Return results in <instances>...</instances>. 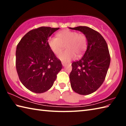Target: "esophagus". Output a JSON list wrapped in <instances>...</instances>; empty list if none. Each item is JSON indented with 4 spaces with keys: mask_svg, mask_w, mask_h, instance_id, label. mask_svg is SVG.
<instances>
[{
    "mask_svg": "<svg viewBox=\"0 0 126 126\" xmlns=\"http://www.w3.org/2000/svg\"><path fill=\"white\" fill-rule=\"evenodd\" d=\"M62 63V65H63V66H65V65H67V63H65V62H63Z\"/></svg>",
    "mask_w": 126,
    "mask_h": 126,
    "instance_id": "obj_1",
    "label": "esophagus"
}]
</instances>
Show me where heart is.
Returning a JSON list of instances; mask_svg holds the SVG:
<instances>
[{"mask_svg":"<svg viewBox=\"0 0 126 126\" xmlns=\"http://www.w3.org/2000/svg\"><path fill=\"white\" fill-rule=\"evenodd\" d=\"M48 44L56 55L59 54L65 46L67 49L61 53L58 58L62 61L67 62L75 58L76 55L80 56L83 54L87 47V38L82 33L64 30L58 33V37L49 38Z\"/></svg>","mask_w":126,"mask_h":126,"instance_id":"obj_1","label":"heart"}]
</instances>
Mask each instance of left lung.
Here are the masks:
<instances>
[{"instance_id": "8db88e82", "label": "left lung", "mask_w": 126, "mask_h": 126, "mask_svg": "<svg viewBox=\"0 0 126 126\" xmlns=\"http://www.w3.org/2000/svg\"><path fill=\"white\" fill-rule=\"evenodd\" d=\"M70 29L80 31L87 38V49L79 60L72 63L69 79L75 92L88 95L97 91L105 79L110 62L109 50L105 39L95 30L85 26Z\"/></svg>"}]
</instances>
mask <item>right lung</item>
Returning <instances> with one entry per match:
<instances>
[{"mask_svg":"<svg viewBox=\"0 0 126 126\" xmlns=\"http://www.w3.org/2000/svg\"><path fill=\"white\" fill-rule=\"evenodd\" d=\"M59 29L41 27L32 29L17 45V73L22 83L33 92L41 93L49 90L63 67L48 41L50 36Z\"/></svg>","mask_w":126,"mask_h":126,"instance_id":"1","label":"right lung"}]
</instances>
